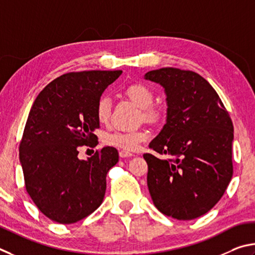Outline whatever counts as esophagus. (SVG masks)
<instances>
[{
	"label": "esophagus",
	"mask_w": 255,
	"mask_h": 255,
	"mask_svg": "<svg viewBox=\"0 0 255 255\" xmlns=\"http://www.w3.org/2000/svg\"><path fill=\"white\" fill-rule=\"evenodd\" d=\"M133 153L128 152V151H124V150H121L120 151V157L121 158H128V157H133Z\"/></svg>",
	"instance_id": "1"
}]
</instances>
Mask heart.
<instances>
[{
	"label": "heart",
	"mask_w": 255,
	"mask_h": 255,
	"mask_svg": "<svg viewBox=\"0 0 255 255\" xmlns=\"http://www.w3.org/2000/svg\"><path fill=\"white\" fill-rule=\"evenodd\" d=\"M124 93L130 100L141 109V118L149 122L155 123L161 120L163 109L158 104H153L154 93L148 85L142 82L128 84L124 88ZM112 113V102L107 96L98 98L95 107L96 119L102 124H107ZM149 137V132L145 128L134 131H115L107 133L104 142L107 145L115 146L124 151H134L139 148L142 142Z\"/></svg>",
	"instance_id": "obj_1"
}]
</instances>
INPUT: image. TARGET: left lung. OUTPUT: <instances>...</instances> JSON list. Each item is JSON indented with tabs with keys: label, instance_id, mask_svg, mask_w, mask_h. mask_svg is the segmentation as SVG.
<instances>
[{
	"label": "left lung",
	"instance_id": "left-lung-1",
	"mask_svg": "<svg viewBox=\"0 0 255 255\" xmlns=\"http://www.w3.org/2000/svg\"><path fill=\"white\" fill-rule=\"evenodd\" d=\"M145 78L167 94V123L150 148L148 187L160 212L176 220L204 215L220 202L233 176V123L215 89L195 71L151 70Z\"/></svg>",
	"mask_w": 255,
	"mask_h": 255
}]
</instances>
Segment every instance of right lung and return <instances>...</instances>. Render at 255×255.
Masks as SVG:
<instances>
[{
  "instance_id": "1",
  "label": "right lung",
  "mask_w": 255,
  "mask_h": 255,
  "mask_svg": "<svg viewBox=\"0 0 255 255\" xmlns=\"http://www.w3.org/2000/svg\"><path fill=\"white\" fill-rule=\"evenodd\" d=\"M122 70L71 71L53 79L35 98L20 142L26 193L40 212L60 224H73L96 211L106 175L119 161L113 146L78 159V146H95L100 128L95 107Z\"/></svg>"
}]
</instances>
